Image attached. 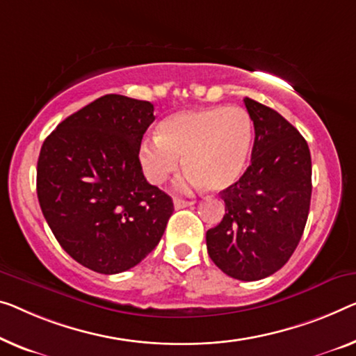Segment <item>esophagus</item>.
<instances>
[{
  "mask_svg": "<svg viewBox=\"0 0 356 356\" xmlns=\"http://www.w3.org/2000/svg\"><path fill=\"white\" fill-rule=\"evenodd\" d=\"M192 204H193V201H188V200H182V198L174 200V208H176V209L188 208V206H192Z\"/></svg>",
  "mask_w": 356,
  "mask_h": 356,
  "instance_id": "obj_1",
  "label": "esophagus"
}]
</instances>
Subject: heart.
<instances>
[{
  "instance_id": "obj_1",
  "label": "heart",
  "mask_w": 356,
  "mask_h": 356,
  "mask_svg": "<svg viewBox=\"0 0 356 356\" xmlns=\"http://www.w3.org/2000/svg\"><path fill=\"white\" fill-rule=\"evenodd\" d=\"M254 140L251 116L240 107H206L169 115L155 139L139 147V163L147 180L163 185L182 166L190 171L177 184L188 190L203 187L224 192L245 172Z\"/></svg>"
}]
</instances>
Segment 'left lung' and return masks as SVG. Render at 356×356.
Masks as SVG:
<instances>
[{
  "label": "left lung",
  "instance_id": "obj_1",
  "mask_svg": "<svg viewBox=\"0 0 356 356\" xmlns=\"http://www.w3.org/2000/svg\"><path fill=\"white\" fill-rule=\"evenodd\" d=\"M254 123L251 164L220 193L225 216L206 232L208 254L229 277H270L293 256L312 198V158L300 132L278 111L245 97Z\"/></svg>",
  "mask_w": 356,
  "mask_h": 356
}]
</instances>
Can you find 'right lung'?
Segmentation results:
<instances>
[{
	"instance_id": "obj_1",
	"label": "right lung",
	"mask_w": 356,
	"mask_h": 356,
	"mask_svg": "<svg viewBox=\"0 0 356 356\" xmlns=\"http://www.w3.org/2000/svg\"><path fill=\"white\" fill-rule=\"evenodd\" d=\"M153 105L107 94L46 137L36 168L42 216L68 256L97 273L126 272L160 243L171 196L142 172Z\"/></svg>"
}]
</instances>
